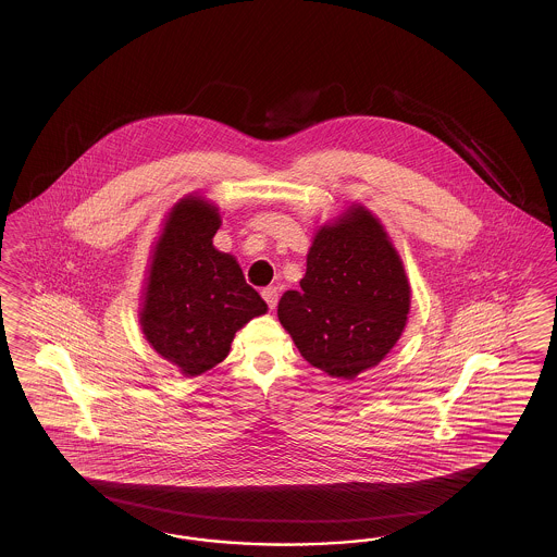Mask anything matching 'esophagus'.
<instances>
[{
  "instance_id": "esophagus-1",
  "label": "esophagus",
  "mask_w": 557,
  "mask_h": 557,
  "mask_svg": "<svg viewBox=\"0 0 557 557\" xmlns=\"http://www.w3.org/2000/svg\"><path fill=\"white\" fill-rule=\"evenodd\" d=\"M263 298H265L267 305H269V309H275V305H277V288L275 286H269V288H263Z\"/></svg>"
}]
</instances>
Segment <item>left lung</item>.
Wrapping results in <instances>:
<instances>
[{
  "instance_id": "obj_1",
  "label": "left lung",
  "mask_w": 557,
  "mask_h": 557,
  "mask_svg": "<svg viewBox=\"0 0 557 557\" xmlns=\"http://www.w3.org/2000/svg\"><path fill=\"white\" fill-rule=\"evenodd\" d=\"M411 290L395 246L366 207L321 225L300 290L284 292L277 318L318 370L352 380L377 366L407 323Z\"/></svg>"
}]
</instances>
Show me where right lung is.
I'll use <instances>...</instances> for the list:
<instances>
[{"label": "right lung", "mask_w": 557, "mask_h": 557, "mask_svg": "<svg viewBox=\"0 0 557 557\" xmlns=\"http://www.w3.org/2000/svg\"><path fill=\"white\" fill-rule=\"evenodd\" d=\"M219 225V211L207 200H180L166 216L144 288V336L186 375L221 363L239 327L267 313L238 261L212 246Z\"/></svg>", "instance_id": "right-lung-1"}]
</instances>
